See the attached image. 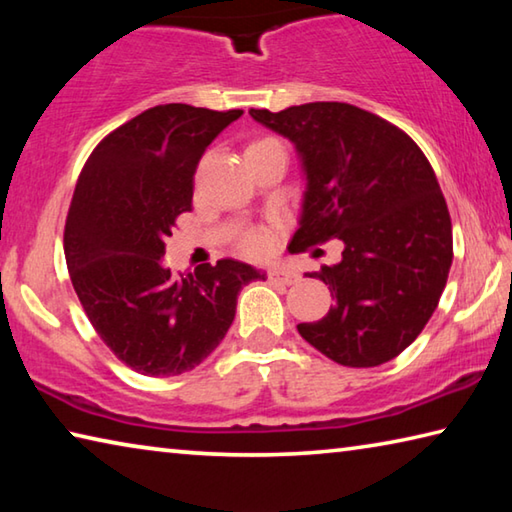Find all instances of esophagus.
Wrapping results in <instances>:
<instances>
[{"label": "esophagus", "instance_id": "1", "mask_svg": "<svg viewBox=\"0 0 512 512\" xmlns=\"http://www.w3.org/2000/svg\"><path fill=\"white\" fill-rule=\"evenodd\" d=\"M268 280L275 284H284V287H291V284L298 282V273L291 271L287 266H271L268 268Z\"/></svg>", "mask_w": 512, "mask_h": 512}]
</instances>
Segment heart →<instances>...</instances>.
Masks as SVG:
<instances>
[{
  "label": "heart",
  "instance_id": "obj_1",
  "mask_svg": "<svg viewBox=\"0 0 512 512\" xmlns=\"http://www.w3.org/2000/svg\"><path fill=\"white\" fill-rule=\"evenodd\" d=\"M273 248V235L271 232H264V230H255V232H248L246 239H244V250L248 255H255V257H262L268 255Z\"/></svg>",
  "mask_w": 512,
  "mask_h": 512
}]
</instances>
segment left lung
Masks as SVG:
<instances>
[{
    "instance_id": "obj_1",
    "label": "left lung",
    "mask_w": 512,
    "mask_h": 512,
    "mask_svg": "<svg viewBox=\"0 0 512 512\" xmlns=\"http://www.w3.org/2000/svg\"><path fill=\"white\" fill-rule=\"evenodd\" d=\"M296 146L305 178L300 228L289 246L343 241L320 266L336 305L302 339L341 366L372 368L418 339L452 266V221L429 160L409 135L350 103L250 110Z\"/></svg>"
}]
</instances>
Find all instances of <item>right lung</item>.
Here are the masks:
<instances>
[{
    "instance_id": "obj_1",
    "label": "right lung",
    "mask_w": 512,
    "mask_h": 512,
    "mask_svg": "<svg viewBox=\"0 0 512 512\" xmlns=\"http://www.w3.org/2000/svg\"><path fill=\"white\" fill-rule=\"evenodd\" d=\"M244 110L187 103L149 108L119 126L79 176L65 223V259L92 327L115 357L146 377L196 368L235 320L239 291L259 268L219 259L176 275L164 241L192 210L207 146Z\"/></svg>"
}]
</instances>
